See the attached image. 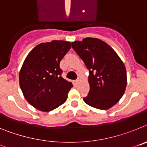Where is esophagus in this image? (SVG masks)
Segmentation results:
<instances>
[{
	"label": "esophagus",
	"mask_w": 147,
	"mask_h": 147,
	"mask_svg": "<svg viewBox=\"0 0 147 147\" xmlns=\"http://www.w3.org/2000/svg\"><path fill=\"white\" fill-rule=\"evenodd\" d=\"M80 80L79 79V78H78V79H76V80H75V83H76V85H78V84H79V82H80Z\"/></svg>",
	"instance_id": "obj_1"
}]
</instances>
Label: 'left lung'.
<instances>
[{
    "label": "left lung",
    "instance_id": "left-lung-1",
    "mask_svg": "<svg viewBox=\"0 0 147 147\" xmlns=\"http://www.w3.org/2000/svg\"><path fill=\"white\" fill-rule=\"evenodd\" d=\"M89 70L90 91L83 100L87 105L107 110L119 102L127 86L125 66L106 42L87 37L71 43Z\"/></svg>",
    "mask_w": 147,
    "mask_h": 147
}]
</instances>
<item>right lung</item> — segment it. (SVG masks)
Returning <instances> with one entry per match:
<instances>
[{
	"instance_id": "1",
	"label": "right lung",
	"mask_w": 147,
	"mask_h": 147,
	"mask_svg": "<svg viewBox=\"0 0 147 147\" xmlns=\"http://www.w3.org/2000/svg\"><path fill=\"white\" fill-rule=\"evenodd\" d=\"M71 42L53 40L34 48L23 62L19 74L20 86L27 102L43 112L64 103L72 82L62 77L59 63L70 50Z\"/></svg>"
}]
</instances>
